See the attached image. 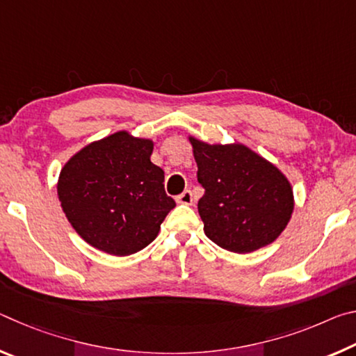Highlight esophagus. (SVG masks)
Here are the masks:
<instances>
[{
    "instance_id": "obj_1",
    "label": "esophagus",
    "mask_w": 356,
    "mask_h": 356,
    "mask_svg": "<svg viewBox=\"0 0 356 356\" xmlns=\"http://www.w3.org/2000/svg\"><path fill=\"white\" fill-rule=\"evenodd\" d=\"M176 201L179 202V204H185V206H191L193 204V195H191V191L190 190H185L182 195H179L177 197H176Z\"/></svg>"
}]
</instances>
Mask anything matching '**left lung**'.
<instances>
[{
  "instance_id": "8db88e82",
  "label": "left lung",
  "mask_w": 356,
  "mask_h": 356,
  "mask_svg": "<svg viewBox=\"0 0 356 356\" xmlns=\"http://www.w3.org/2000/svg\"><path fill=\"white\" fill-rule=\"evenodd\" d=\"M204 196V232L221 248L245 252L267 246L293 212V191L278 168L240 143L207 144L190 136Z\"/></svg>"
}]
</instances>
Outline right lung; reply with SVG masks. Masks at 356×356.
<instances>
[{"label":"right lung","mask_w":356,"mask_h":356,"mask_svg":"<svg viewBox=\"0 0 356 356\" xmlns=\"http://www.w3.org/2000/svg\"><path fill=\"white\" fill-rule=\"evenodd\" d=\"M154 141L116 131L72 156L58 179V197L84 242L129 256L154 242L176 202L165 172L150 161Z\"/></svg>","instance_id":"obj_1"}]
</instances>
